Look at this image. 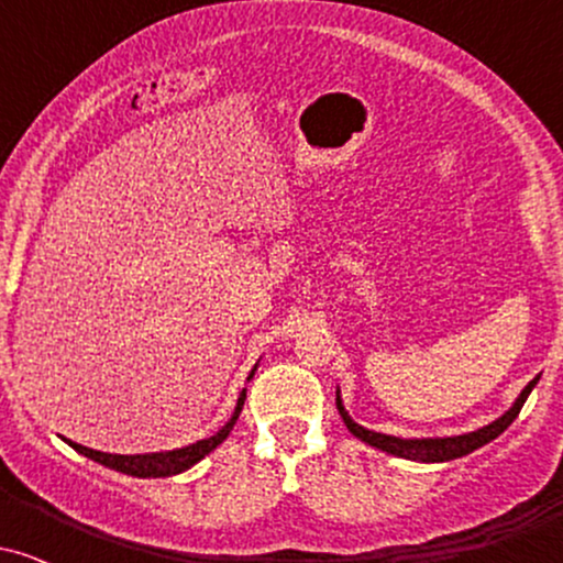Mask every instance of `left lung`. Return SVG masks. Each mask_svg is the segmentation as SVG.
I'll use <instances>...</instances> for the list:
<instances>
[{
	"label": "left lung",
	"instance_id": "1",
	"mask_svg": "<svg viewBox=\"0 0 563 563\" xmlns=\"http://www.w3.org/2000/svg\"><path fill=\"white\" fill-rule=\"evenodd\" d=\"M534 384H538V378L529 380V384L525 386V391H521V397L516 399V405L510 407L506 416L497 418L495 423L484 426V429H479V431H471V434L444 437V439H399V437H389V434H376V431H367L360 423H354L352 418L346 416L344 405H341L339 397H335V407H339V412H341V418H344L346 429L352 431V434L357 439H363V442L373 444V448L391 452V455H399V457H410V461L444 463V461H455V457L468 455V452L479 450L487 442H493L495 437H500L503 431H506L508 426L516 421V416H519L521 407H525L529 391L534 389Z\"/></svg>",
	"mask_w": 563,
	"mask_h": 563
}]
</instances>
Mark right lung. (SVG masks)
<instances>
[{"mask_svg": "<svg viewBox=\"0 0 563 563\" xmlns=\"http://www.w3.org/2000/svg\"><path fill=\"white\" fill-rule=\"evenodd\" d=\"M243 399H245V391H241V397H238V405H235V412H232V418L228 423H224V429H219L214 437L209 439H200L196 444H187L183 450H169V452H151V455H111V452H97V450H89L84 448V444H76L66 439V442L74 448L76 452H81V455L92 457V461L102 463V466L113 468V471H121V474H129V476H140V479H158V476H174V474H183L190 466H196L200 457L209 455L211 450L217 448V444H222L224 439L230 437L232 426H235L238 416H241L243 410Z\"/></svg>", "mask_w": 563, "mask_h": 563, "instance_id": "add662e5", "label": "right lung"}]
</instances>
